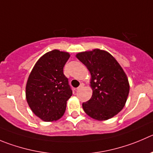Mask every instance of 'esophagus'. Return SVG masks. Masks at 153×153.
<instances>
[{"label": "esophagus", "instance_id": "34e87169", "mask_svg": "<svg viewBox=\"0 0 153 153\" xmlns=\"http://www.w3.org/2000/svg\"><path fill=\"white\" fill-rule=\"evenodd\" d=\"M83 86H84V84H83V83H81V84H80V85H79V86L77 88H76V90H79V89H80V88H82V87H83Z\"/></svg>", "mask_w": 153, "mask_h": 153}]
</instances>
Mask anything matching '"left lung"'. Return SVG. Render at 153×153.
Segmentation results:
<instances>
[{"mask_svg":"<svg viewBox=\"0 0 153 153\" xmlns=\"http://www.w3.org/2000/svg\"><path fill=\"white\" fill-rule=\"evenodd\" d=\"M76 56L91 74L92 95L82 103L85 113L101 121L116 116L125 107L130 88L122 67L109 52L98 49Z\"/></svg>","mask_w":153,"mask_h":153,"instance_id":"1","label":"left lung"}]
</instances>
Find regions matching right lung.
<instances>
[{
	"label": "right lung",
	"mask_w": 153,
	"mask_h": 153,
	"mask_svg": "<svg viewBox=\"0 0 153 153\" xmlns=\"http://www.w3.org/2000/svg\"><path fill=\"white\" fill-rule=\"evenodd\" d=\"M68 52L54 49L40 58L26 84V100L30 110L45 122L60 119L72 95L63 68L69 59Z\"/></svg>",
	"instance_id": "1"
}]
</instances>
